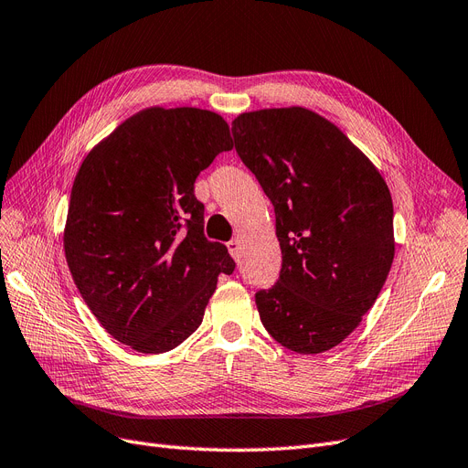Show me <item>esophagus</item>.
Instances as JSON below:
<instances>
[{
    "instance_id": "1",
    "label": "esophagus",
    "mask_w": 468,
    "mask_h": 468,
    "mask_svg": "<svg viewBox=\"0 0 468 468\" xmlns=\"http://www.w3.org/2000/svg\"><path fill=\"white\" fill-rule=\"evenodd\" d=\"M228 249L231 252L233 258H239V252H240V239H231L228 243Z\"/></svg>"
}]
</instances>
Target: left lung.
<instances>
[{"label": "left lung", "mask_w": 468, "mask_h": 468, "mask_svg": "<svg viewBox=\"0 0 468 468\" xmlns=\"http://www.w3.org/2000/svg\"><path fill=\"white\" fill-rule=\"evenodd\" d=\"M235 150L273 204L283 266L256 292L268 334L301 355L347 339L382 291L395 256L382 173L330 119L271 108L233 119Z\"/></svg>", "instance_id": "left-lung-1"}]
</instances>
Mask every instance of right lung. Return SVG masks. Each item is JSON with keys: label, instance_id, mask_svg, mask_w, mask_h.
I'll use <instances>...</instances> for the list:
<instances>
[{"label": "right lung", "instance_id": "add662e5", "mask_svg": "<svg viewBox=\"0 0 468 468\" xmlns=\"http://www.w3.org/2000/svg\"><path fill=\"white\" fill-rule=\"evenodd\" d=\"M229 125L198 108L152 106L89 152L63 229L67 266L112 337L146 355L176 349L202 324L228 247L204 237L200 171L231 150Z\"/></svg>", "mask_w": 468, "mask_h": 468}]
</instances>
